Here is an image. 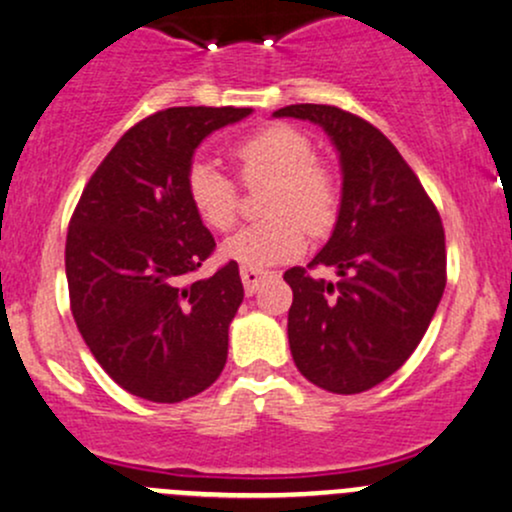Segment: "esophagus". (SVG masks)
<instances>
[{
	"label": "esophagus",
	"mask_w": 512,
	"mask_h": 512,
	"mask_svg": "<svg viewBox=\"0 0 512 512\" xmlns=\"http://www.w3.org/2000/svg\"><path fill=\"white\" fill-rule=\"evenodd\" d=\"M267 274L270 272H265V270H247V267H242L240 270V277H242V287H245V294H255L257 289H260V284L265 282L267 279Z\"/></svg>",
	"instance_id": "obj_1"
}]
</instances>
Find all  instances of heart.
<instances>
[{
	"label": "heart",
	"mask_w": 512,
	"mask_h": 512,
	"mask_svg": "<svg viewBox=\"0 0 512 512\" xmlns=\"http://www.w3.org/2000/svg\"><path fill=\"white\" fill-rule=\"evenodd\" d=\"M230 157L247 184L270 179L265 213L270 218L245 225L223 242V255L247 270H265L299 257L306 247V225L326 233L338 213V181L324 161L314 159V144L292 125H265L230 144ZM186 196L198 218L213 230H228L238 220V186L206 159L186 171Z\"/></svg>",
	"instance_id": "1"
}]
</instances>
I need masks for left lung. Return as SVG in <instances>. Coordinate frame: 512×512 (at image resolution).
Returning a JSON list of instances; mask_svg holds the SVG:
<instances>
[{
  "mask_svg": "<svg viewBox=\"0 0 512 512\" xmlns=\"http://www.w3.org/2000/svg\"><path fill=\"white\" fill-rule=\"evenodd\" d=\"M272 117L319 125L341 161V206L309 267H292L287 336L299 373L336 395L390 378L427 333L446 287L441 218L414 171L380 129L331 105H287Z\"/></svg>",
  "mask_w": 512,
  "mask_h": 512,
  "instance_id": "obj_1",
  "label": "left lung"
}]
</instances>
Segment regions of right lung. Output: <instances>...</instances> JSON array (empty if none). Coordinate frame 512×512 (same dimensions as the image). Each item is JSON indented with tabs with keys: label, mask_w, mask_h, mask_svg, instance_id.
<instances>
[{
	"label": "right lung",
	"mask_w": 512,
	"mask_h": 512,
	"mask_svg": "<svg viewBox=\"0 0 512 512\" xmlns=\"http://www.w3.org/2000/svg\"><path fill=\"white\" fill-rule=\"evenodd\" d=\"M252 107H169L127 129L75 208L66 240L71 311L117 385L149 402L211 387L242 304L238 262L193 272L215 240L186 196V171L215 129Z\"/></svg>",
	"instance_id": "right-lung-1"
}]
</instances>
